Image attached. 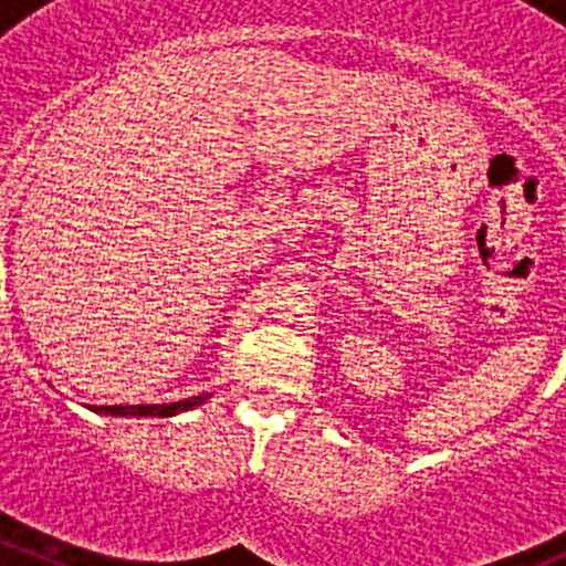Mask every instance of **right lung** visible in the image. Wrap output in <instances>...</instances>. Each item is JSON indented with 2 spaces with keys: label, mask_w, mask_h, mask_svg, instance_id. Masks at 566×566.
Instances as JSON below:
<instances>
[{
  "label": "right lung",
  "mask_w": 566,
  "mask_h": 566,
  "mask_svg": "<svg viewBox=\"0 0 566 566\" xmlns=\"http://www.w3.org/2000/svg\"><path fill=\"white\" fill-rule=\"evenodd\" d=\"M208 399V394H199V397L180 399V402L169 405H98L93 408L95 413H108V416H175L180 410H191L197 405H202Z\"/></svg>",
  "instance_id": "add662e5"
}]
</instances>
